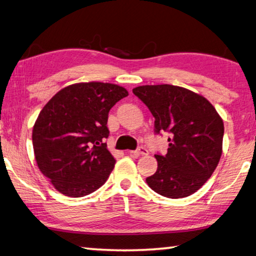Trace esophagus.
I'll return each instance as SVG.
<instances>
[{"mask_svg":"<svg viewBox=\"0 0 256 256\" xmlns=\"http://www.w3.org/2000/svg\"><path fill=\"white\" fill-rule=\"evenodd\" d=\"M130 154L133 156H144V154H148V150L144 146H138L136 150L130 151Z\"/></svg>","mask_w":256,"mask_h":256,"instance_id":"34e87169","label":"esophagus"}]
</instances>
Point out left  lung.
Here are the masks:
<instances>
[{
	"instance_id": "obj_1",
	"label": "left lung",
	"mask_w": 256,
	"mask_h": 256,
	"mask_svg": "<svg viewBox=\"0 0 256 256\" xmlns=\"http://www.w3.org/2000/svg\"><path fill=\"white\" fill-rule=\"evenodd\" d=\"M133 94L154 118V133L170 134L167 154H154L158 168L146 177V183L156 193L170 198L196 193L210 178L222 157V118L204 97L182 86H141Z\"/></svg>"
}]
</instances>
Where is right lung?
Instances as JSON below:
<instances>
[{"label":"right lung","mask_w":256,"mask_h":256,"mask_svg":"<svg viewBox=\"0 0 256 256\" xmlns=\"http://www.w3.org/2000/svg\"><path fill=\"white\" fill-rule=\"evenodd\" d=\"M128 94L112 84H76L42 108L32 130L34 158L58 192L84 196L107 180L116 162L105 142L108 112Z\"/></svg>","instance_id":"1"}]
</instances>
